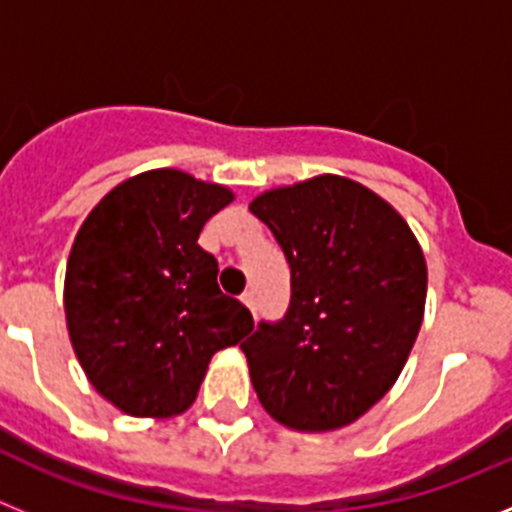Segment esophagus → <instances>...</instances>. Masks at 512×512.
<instances>
[{
  "mask_svg": "<svg viewBox=\"0 0 512 512\" xmlns=\"http://www.w3.org/2000/svg\"><path fill=\"white\" fill-rule=\"evenodd\" d=\"M243 302H246L248 310H251L253 315H256V292H253V289H248L246 295H243Z\"/></svg>",
  "mask_w": 512,
  "mask_h": 512,
  "instance_id": "1",
  "label": "esophagus"
}]
</instances>
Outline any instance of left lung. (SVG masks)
Here are the masks:
<instances>
[{
  "instance_id": "left-lung-1",
  "label": "left lung",
  "mask_w": 512,
  "mask_h": 512,
  "mask_svg": "<svg viewBox=\"0 0 512 512\" xmlns=\"http://www.w3.org/2000/svg\"><path fill=\"white\" fill-rule=\"evenodd\" d=\"M251 212L289 264L284 318L241 343L266 413L295 431H336L377 405L423 323V251L372 189L315 176L264 192Z\"/></svg>"
}]
</instances>
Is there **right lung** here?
Instances as JSON below:
<instances>
[{"instance_id":"right-lung-1","label":"right lung","mask_w":512,"mask_h":512,"mask_svg":"<svg viewBox=\"0 0 512 512\" xmlns=\"http://www.w3.org/2000/svg\"><path fill=\"white\" fill-rule=\"evenodd\" d=\"M230 202L228 189L184 171H146L117 184L76 233L69 336L89 382L122 413H184L212 354L251 333V310L220 292L215 256L197 243Z\"/></svg>"}]
</instances>
